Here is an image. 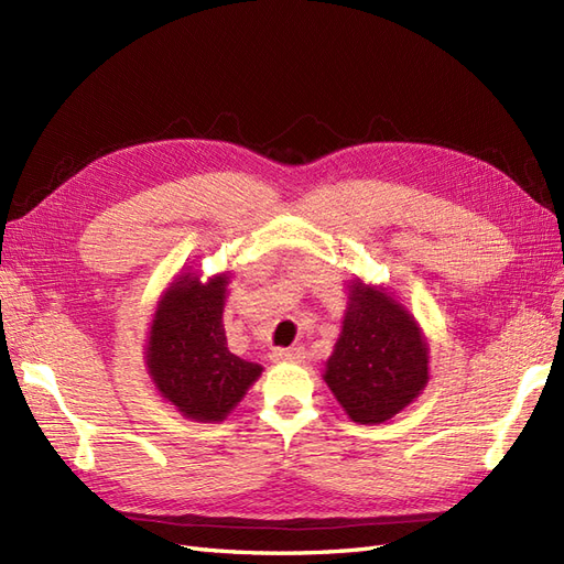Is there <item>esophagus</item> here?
<instances>
[{
	"label": "esophagus",
	"mask_w": 564,
	"mask_h": 564,
	"mask_svg": "<svg viewBox=\"0 0 564 564\" xmlns=\"http://www.w3.org/2000/svg\"><path fill=\"white\" fill-rule=\"evenodd\" d=\"M305 357V350L301 346L296 348H278L275 352H272V360L275 362H301Z\"/></svg>",
	"instance_id": "obj_1"
}]
</instances>
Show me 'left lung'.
<instances>
[{"mask_svg": "<svg viewBox=\"0 0 564 564\" xmlns=\"http://www.w3.org/2000/svg\"><path fill=\"white\" fill-rule=\"evenodd\" d=\"M324 381L357 423H383L429 383V348L416 322L381 289L352 284Z\"/></svg>", "mask_w": 564, "mask_h": 564, "instance_id": "left-lung-1", "label": "left lung"}]
</instances>
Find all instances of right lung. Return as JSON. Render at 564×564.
Listing matches in <instances>:
<instances>
[{"label": "right lung", "instance_id": "right-lung-1", "mask_svg": "<svg viewBox=\"0 0 564 564\" xmlns=\"http://www.w3.org/2000/svg\"><path fill=\"white\" fill-rule=\"evenodd\" d=\"M228 278L199 284L185 275L152 319L148 367L162 398L195 421H220L259 379L261 367L228 350L224 301Z\"/></svg>", "mask_w": 564, "mask_h": 564}]
</instances>
